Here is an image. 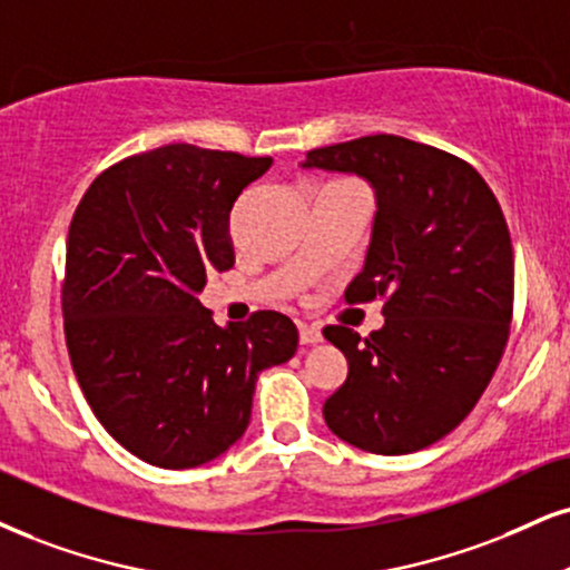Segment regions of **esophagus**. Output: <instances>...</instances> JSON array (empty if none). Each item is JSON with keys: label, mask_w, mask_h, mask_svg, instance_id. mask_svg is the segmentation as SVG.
I'll return each instance as SVG.
<instances>
[{"label": "esophagus", "mask_w": 570, "mask_h": 570, "mask_svg": "<svg viewBox=\"0 0 570 570\" xmlns=\"http://www.w3.org/2000/svg\"><path fill=\"white\" fill-rule=\"evenodd\" d=\"M298 338H301V343H304V346H312V343L322 341V330L317 325H304V322H301Z\"/></svg>", "instance_id": "obj_1"}]
</instances>
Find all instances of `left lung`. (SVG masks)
<instances>
[{
  "instance_id": "1",
  "label": "left lung",
  "mask_w": 570,
  "mask_h": 570,
  "mask_svg": "<svg viewBox=\"0 0 570 570\" xmlns=\"http://www.w3.org/2000/svg\"><path fill=\"white\" fill-rule=\"evenodd\" d=\"M304 168L375 187L377 214L348 304L383 298L367 338L322 333L348 360L322 406L338 439L372 454H412L452 433L508 346L515 264L504 214L473 166L439 147L372 135L308 150Z\"/></svg>"
}]
</instances>
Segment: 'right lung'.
Returning <instances> with one entry per match:
<instances>
[{
	"instance_id": "1",
	"label": "right lung",
	"mask_w": 570,
	"mask_h": 570,
	"mask_svg": "<svg viewBox=\"0 0 570 570\" xmlns=\"http://www.w3.org/2000/svg\"><path fill=\"white\" fill-rule=\"evenodd\" d=\"M272 158L166 145L91 181L68 229L62 325L76 381L114 439L156 468L227 452L258 372L296 354L279 312L219 327L198 301L235 264L229 210Z\"/></svg>"
}]
</instances>
